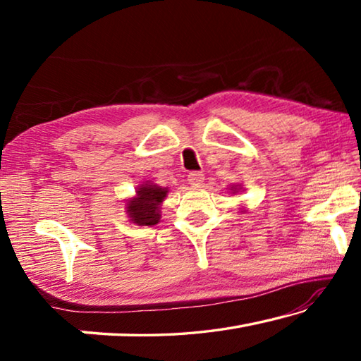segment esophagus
<instances>
[{"mask_svg": "<svg viewBox=\"0 0 361 361\" xmlns=\"http://www.w3.org/2000/svg\"><path fill=\"white\" fill-rule=\"evenodd\" d=\"M188 181H189V185L197 186L204 181V173L202 172H189L188 173Z\"/></svg>", "mask_w": 361, "mask_h": 361, "instance_id": "34e87169", "label": "esophagus"}]
</instances>
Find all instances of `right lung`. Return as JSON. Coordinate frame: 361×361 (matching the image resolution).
Returning a JSON list of instances; mask_svg holds the SVG:
<instances>
[{
    "mask_svg": "<svg viewBox=\"0 0 361 361\" xmlns=\"http://www.w3.org/2000/svg\"><path fill=\"white\" fill-rule=\"evenodd\" d=\"M167 189L156 185H143L138 188L137 197L129 200L127 212L133 223L142 226H154L159 221V205L167 195Z\"/></svg>",
    "mask_w": 361,
    "mask_h": 361,
    "instance_id": "obj_1",
    "label": "right lung"
}]
</instances>
